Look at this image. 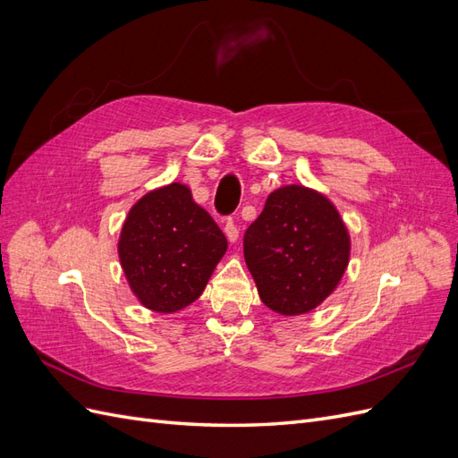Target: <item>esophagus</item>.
<instances>
[{
	"label": "esophagus",
	"instance_id": "obj_1",
	"mask_svg": "<svg viewBox=\"0 0 458 458\" xmlns=\"http://www.w3.org/2000/svg\"><path fill=\"white\" fill-rule=\"evenodd\" d=\"M225 234H227V241L229 242H237L239 241V225H237V221H234L233 217L231 219H227V224H225Z\"/></svg>",
	"mask_w": 458,
	"mask_h": 458
}]
</instances>
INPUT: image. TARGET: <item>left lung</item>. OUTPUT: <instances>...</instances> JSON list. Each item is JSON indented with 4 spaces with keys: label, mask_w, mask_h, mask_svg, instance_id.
Returning <instances> with one entry per match:
<instances>
[{
    "label": "left lung",
    "mask_w": 458,
    "mask_h": 458,
    "mask_svg": "<svg viewBox=\"0 0 458 458\" xmlns=\"http://www.w3.org/2000/svg\"><path fill=\"white\" fill-rule=\"evenodd\" d=\"M244 259L269 310L301 315L338 286L350 261V234L325 195L286 185L271 192L246 229Z\"/></svg>",
    "instance_id": "obj_1"
}]
</instances>
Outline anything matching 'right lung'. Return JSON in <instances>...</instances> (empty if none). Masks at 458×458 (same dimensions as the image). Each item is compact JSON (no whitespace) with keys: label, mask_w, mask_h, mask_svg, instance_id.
Here are the masks:
<instances>
[{"label":"right lung","mask_w":458,"mask_h":458,"mask_svg":"<svg viewBox=\"0 0 458 458\" xmlns=\"http://www.w3.org/2000/svg\"><path fill=\"white\" fill-rule=\"evenodd\" d=\"M225 250V234L182 183L137 200L118 241L131 293L158 313H174L195 301Z\"/></svg>","instance_id":"obj_1"}]
</instances>
